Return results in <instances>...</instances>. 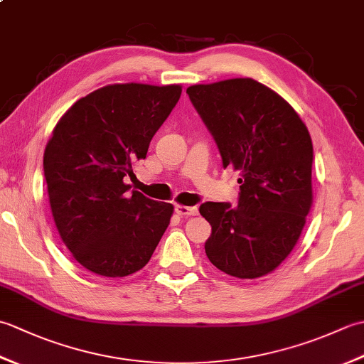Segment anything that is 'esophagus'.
I'll return each instance as SVG.
<instances>
[{
    "label": "esophagus",
    "instance_id": "esophagus-1",
    "mask_svg": "<svg viewBox=\"0 0 364 364\" xmlns=\"http://www.w3.org/2000/svg\"><path fill=\"white\" fill-rule=\"evenodd\" d=\"M176 214L180 215H197L198 208L197 206H184V205H176L175 206Z\"/></svg>",
    "mask_w": 364,
    "mask_h": 364
}]
</instances>
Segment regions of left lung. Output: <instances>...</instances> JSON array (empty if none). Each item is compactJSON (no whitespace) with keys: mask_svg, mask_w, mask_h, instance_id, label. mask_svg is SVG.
Segmentation results:
<instances>
[{"mask_svg":"<svg viewBox=\"0 0 364 364\" xmlns=\"http://www.w3.org/2000/svg\"><path fill=\"white\" fill-rule=\"evenodd\" d=\"M218 142L223 167L239 170L237 206L206 202V257L231 277L275 270L296 247L313 205V144L308 128L275 90L252 78L188 87Z\"/></svg>","mask_w":364,"mask_h":364,"instance_id":"1","label":"left lung"}]
</instances>
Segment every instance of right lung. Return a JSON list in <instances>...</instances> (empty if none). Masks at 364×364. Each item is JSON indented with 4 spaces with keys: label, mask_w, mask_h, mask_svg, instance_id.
<instances>
[{
    "label": "right lung",
    "mask_w": 364,
    "mask_h": 364,
    "mask_svg": "<svg viewBox=\"0 0 364 364\" xmlns=\"http://www.w3.org/2000/svg\"><path fill=\"white\" fill-rule=\"evenodd\" d=\"M180 95V84H109L80 98L54 127L43 153L50 208L63 242L90 272H137L168 227L173 205L129 192L125 176H134Z\"/></svg>",
    "instance_id": "add662e5"
}]
</instances>
